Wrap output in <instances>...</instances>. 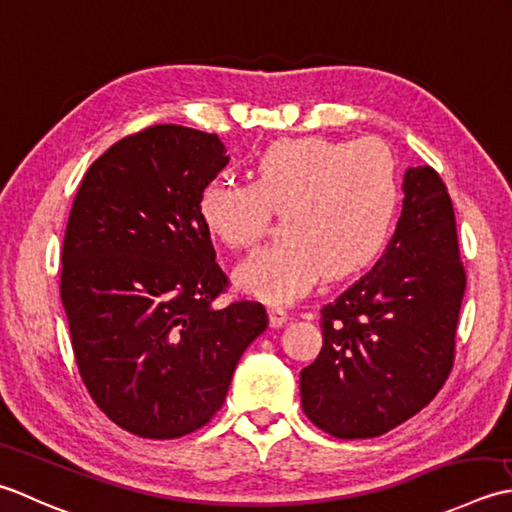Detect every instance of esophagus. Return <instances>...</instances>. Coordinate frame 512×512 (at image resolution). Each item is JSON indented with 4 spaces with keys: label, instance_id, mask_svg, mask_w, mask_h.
<instances>
[{
    "label": "esophagus",
    "instance_id": "obj_1",
    "mask_svg": "<svg viewBox=\"0 0 512 512\" xmlns=\"http://www.w3.org/2000/svg\"><path fill=\"white\" fill-rule=\"evenodd\" d=\"M287 320H289V314H287L285 307L269 305V325L271 327H283Z\"/></svg>",
    "mask_w": 512,
    "mask_h": 512
}]
</instances>
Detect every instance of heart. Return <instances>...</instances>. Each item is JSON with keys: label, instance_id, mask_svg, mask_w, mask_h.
Returning <instances> with one entry per match:
<instances>
[{"label": "heart", "instance_id": "heart-1", "mask_svg": "<svg viewBox=\"0 0 512 512\" xmlns=\"http://www.w3.org/2000/svg\"><path fill=\"white\" fill-rule=\"evenodd\" d=\"M402 198L395 154L380 139L274 141L252 161V183L214 179L198 192V218L229 249L252 247L271 212L285 238L236 269V285L265 302H291L325 274L347 278L387 249Z\"/></svg>", "mask_w": 512, "mask_h": 512}]
</instances>
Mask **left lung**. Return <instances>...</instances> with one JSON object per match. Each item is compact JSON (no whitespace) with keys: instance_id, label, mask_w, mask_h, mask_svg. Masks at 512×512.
<instances>
[{"instance_id":"obj_1","label":"left lung","mask_w":512,"mask_h":512,"mask_svg":"<svg viewBox=\"0 0 512 512\" xmlns=\"http://www.w3.org/2000/svg\"><path fill=\"white\" fill-rule=\"evenodd\" d=\"M382 258L320 309L322 349L300 371L302 411L340 440H367L420 413L455 360L466 289L455 212L431 165L404 174Z\"/></svg>"}]
</instances>
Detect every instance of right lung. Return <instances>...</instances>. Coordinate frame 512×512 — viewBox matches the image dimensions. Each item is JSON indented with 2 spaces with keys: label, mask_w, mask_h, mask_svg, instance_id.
Returning <instances> with one entry per match:
<instances>
[{
  "label": "right lung",
  "mask_w": 512,
  "mask_h": 512,
  "mask_svg": "<svg viewBox=\"0 0 512 512\" xmlns=\"http://www.w3.org/2000/svg\"><path fill=\"white\" fill-rule=\"evenodd\" d=\"M216 134L152 125L90 165L61 249V302L92 400L139 437L194 433L221 409L260 302L227 289L198 192L229 163Z\"/></svg>",
  "instance_id": "add662e5"
}]
</instances>
